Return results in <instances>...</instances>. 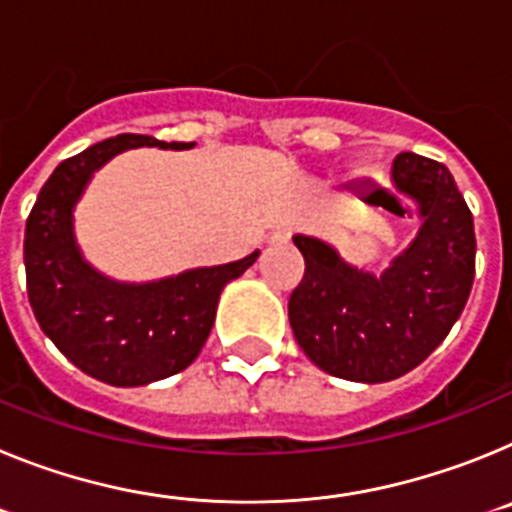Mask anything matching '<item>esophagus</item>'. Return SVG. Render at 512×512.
<instances>
[{
    "label": "esophagus",
    "mask_w": 512,
    "mask_h": 512,
    "mask_svg": "<svg viewBox=\"0 0 512 512\" xmlns=\"http://www.w3.org/2000/svg\"><path fill=\"white\" fill-rule=\"evenodd\" d=\"M289 241V230H277L271 233V243H287Z\"/></svg>",
    "instance_id": "obj_1"
}]
</instances>
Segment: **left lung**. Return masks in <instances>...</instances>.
Instances as JSON below:
<instances>
[{"mask_svg":"<svg viewBox=\"0 0 512 512\" xmlns=\"http://www.w3.org/2000/svg\"><path fill=\"white\" fill-rule=\"evenodd\" d=\"M395 184L423 210L418 238L382 277L348 266L328 243L295 235L305 277L289 297V325L307 359L351 382L413 372L449 336L474 282V220L443 164L400 153Z\"/></svg>","mask_w":512,"mask_h":512,"instance_id":"1","label":"left lung"}]
</instances>
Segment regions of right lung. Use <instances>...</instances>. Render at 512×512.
Wrapping results in <instances>:
<instances>
[{
  "instance_id": "obj_1",
  "label": "right lung",
  "mask_w": 512,
  "mask_h": 512,
  "mask_svg": "<svg viewBox=\"0 0 512 512\" xmlns=\"http://www.w3.org/2000/svg\"><path fill=\"white\" fill-rule=\"evenodd\" d=\"M140 146L182 151L194 143L122 133L66 158L27 215L22 246L27 297L43 333L81 372L115 387H140L187 369L210 336L223 287L259 259L253 251L233 264L153 284L110 282L81 261L71 230L81 189L104 161Z\"/></svg>"
}]
</instances>
